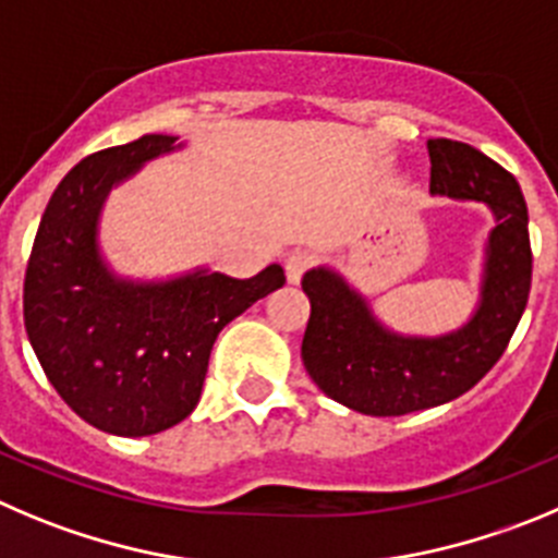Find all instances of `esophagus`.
Segmentation results:
<instances>
[{
	"instance_id": "1",
	"label": "esophagus",
	"mask_w": 558,
	"mask_h": 558,
	"mask_svg": "<svg viewBox=\"0 0 558 558\" xmlns=\"http://www.w3.org/2000/svg\"><path fill=\"white\" fill-rule=\"evenodd\" d=\"M314 264L316 255L311 253V250H294V253L286 255V278H289L291 283H296Z\"/></svg>"
}]
</instances>
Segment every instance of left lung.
Returning <instances> with one entry per match:
<instances>
[{"mask_svg":"<svg viewBox=\"0 0 558 558\" xmlns=\"http://www.w3.org/2000/svg\"><path fill=\"white\" fill-rule=\"evenodd\" d=\"M426 150L432 192L496 211L473 319L444 338H402L385 330L336 272L311 269L303 278L311 300L305 368L327 397L366 415H404L462 397L496 366L529 303V208L514 175L457 140H426Z\"/></svg>","mask_w":558,"mask_h":558,"instance_id":"8db88e82","label":"left lung"}]
</instances>
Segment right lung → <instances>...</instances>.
Instances as JSON below:
<instances>
[{
  "label": "right lung",
  "mask_w": 558,
  "mask_h": 558,
  "mask_svg": "<svg viewBox=\"0 0 558 558\" xmlns=\"http://www.w3.org/2000/svg\"><path fill=\"white\" fill-rule=\"evenodd\" d=\"M173 145L145 134L85 156L51 195L24 275V325L46 377L109 435H156L184 421L222 327L286 283L278 264L247 280L195 272L156 286L107 272L96 217L109 186Z\"/></svg>",
  "instance_id": "add662e5"
}]
</instances>
